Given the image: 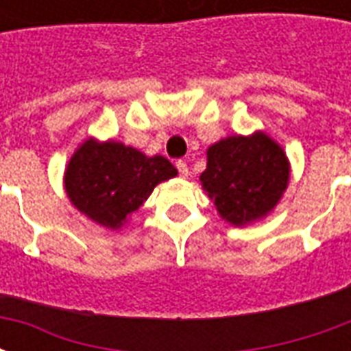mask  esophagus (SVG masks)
<instances>
[{
  "label": "esophagus",
  "instance_id": "obj_1",
  "mask_svg": "<svg viewBox=\"0 0 351 351\" xmlns=\"http://www.w3.org/2000/svg\"><path fill=\"white\" fill-rule=\"evenodd\" d=\"M176 169H178V173H180V176L182 178H186V176L190 175V169H188V163L182 160H178L176 161Z\"/></svg>",
  "mask_w": 351,
  "mask_h": 351
}]
</instances>
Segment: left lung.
<instances>
[{
	"label": "left lung",
	"instance_id": "8db88e82",
	"mask_svg": "<svg viewBox=\"0 0 351 351\" xmlns=\"http://www.w3.org/2000/svg\"><path fill=\"white\" fill-rule=\"evenodd\" d=\"M291 176L284 148L265 131L229 135L206 148L199 180L221 220L244 228L276 208Z\"/></svg>",
	"mask_w": 351,
	"mask_h": 351
}]
</instances>
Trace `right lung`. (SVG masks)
<instances>
[{"mask_svg": "<svg viewBox=\"0 0 351 351\" xmlns=\"http://www.w3.org/2000/svg\"><path fill=\"white\" fill-rule=\"evenodd\" d=\"M176 175L175 165L163 156H146L112 138L88 137L65 165L64 188L88 220L118 231L158 184Z\"/></svg>", "mask_w": 351, "mask_h": 351, "instance_id": "1", "label": "right lung"}]
</instances>
